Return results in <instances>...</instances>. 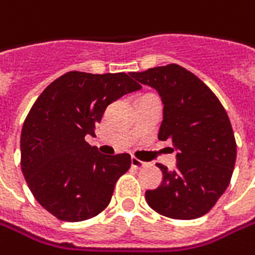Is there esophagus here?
Segmentation results:
<instances>
[{"mask_svg":"<svg viewBox=\"0 0 255 255\" xmlns=\"http://www.w3.org/2000/svg\"><path fill=\"white\" fill-rule=\"evenodd\" d=\"M145 165H146V163H145L143 160L137 159V158H132V166H133V168H137V169H139V168H143Z\"/></svg>","mask_w":255,"mask_h":255,"instance_id":"1","label":"esophagus"}]
</instances>
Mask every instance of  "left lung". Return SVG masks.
Masks as SVG:
<instances>
[{
    "mask_svg": "<svg viewBox=\"0 0 255 255\" xmlns=\"http://www.w3.org/2000/svg\"><path fill=\"white\" fill-rule=\"evenodd\" d=\"M132 77L159 93L163 121L158 137L171 139L176 150L173 171L156 163L163 181L147 189L146 202L168 218H199L217 204L233 176L237 143L228 115L210 87L178 64L132 73Z\"/></svg>",
    "mask_w": 255,
    "mask_h": 255,
    "instance_id": "left-lung-1",
    "label": "left lung"
}]
</instances>
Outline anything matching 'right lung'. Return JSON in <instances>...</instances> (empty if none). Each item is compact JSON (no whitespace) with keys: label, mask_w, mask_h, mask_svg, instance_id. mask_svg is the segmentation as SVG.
I'll list each match as a JSON object with an SVG mask.
<instances>
[{"label":"right lung","mask_w":255,"mask_h":255,"mask_svg":"<svg viewBox=\"0 0 255 255\" xmlns=\"http://www.w3.org/2000/svg\"><path fill=\"white\" fill-rule=\"evenodd\" d=\"M142 86L126 73L69 71L48 84L21 130V171L38 204L77 223L109 205L130 155H103L86 142L109 105Z\"/></svg>","instance_id":"right-lung-1"}]
</instances>
